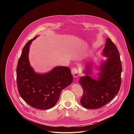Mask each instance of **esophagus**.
Instances as JSON below:
<instances>
[{
  "mask_svg": "<svg viewBox=\"0 0 134 134\" xmlns=\"http://www.w3.org/2000/svg\"><path fill=\"white\" fill-rule=\"evenodd\" d=\"M71 73L73 75L74 77H77L79 76V71L77 68H73L71 70Z\"/></svg>",
  "mask_w": 134,
  "mask_h": 134,
  "instance_id": "obj_1",
  "label": "esophagus"
}]
</instances>
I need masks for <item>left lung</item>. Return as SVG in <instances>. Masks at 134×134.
Segmentation results:
<instances>
[{
  "label": "left lung",
  "instance_id": "1",
  "mask_svg": "<svg viewBox=\"0 0 134 134\" xmlns=\"http://www.w3.org/2000/svg\"><path fill=\"white\" fill-rule=\"evenodd\" d=\"M103 55L108 59L101 65L98 80L88 76L89 65L86 68L87 76L78 80L83 89L80 103L86 108L97 109L104 106L115 97L121 87V61L118 48L110 38L106 40Z\"/></svg>",
  "mask_w": 134,
  "mask_h": 134
}]
</instances>
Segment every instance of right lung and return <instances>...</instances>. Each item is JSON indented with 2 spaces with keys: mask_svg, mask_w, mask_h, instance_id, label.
<instances>
[{
  "mask_svg": "<svg viewBox=\"0 0 134 134\" xmlns=\"http://www.w3.org/2000/svg\"><path fill=\"white\" fill-rule=\"evenodd\" d=\"M24 47L16 68L17 86L19 95L30 106L39 109L53 107L61 91L73 82L70 69L58 66L45 74L36 73L28 61L29 48L32 40Z\"/></svg>",
  "mask_w": 134,
  "mask_h": 134,
  "instance_id": "obj_1",
  "label": "right lung"
}]
</instances>
